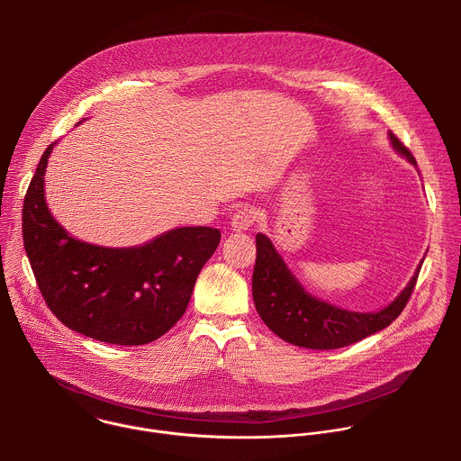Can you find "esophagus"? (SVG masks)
I'll list each match as a JSON object with an SVG mask.
<instances>
[{
  "mask_svg": "<svg viewBox=\"0 0 461 461\" xmlns=\"http://www.w3.org/2000/svg\"><path fill=\"white\" fill-rule=\"evenodd\" d=\"M257 222V212L253 208H240L231 217V230L233 231H246Z\"/></svg>",
  "mask_w": 461,
  "mask_h": 461,
  "instance_id": "34e87169",
  "label": "esophagus"
}]
</instances>
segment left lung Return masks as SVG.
I'll list each match as a JSON object with an SVG mask.
<instances>
[{
	"label": "left lung",
	"instance_id": "1",
	"mask_svg": "<svg viewBox=\"0 0 461 461\" xmlns=\"http://www.w3.org/2000/svg\"><path fill=\"white\" fill-rule=\"evenodd\" d=\"M392 148L416 164L403 142L388 131ZM257 258L253 268V303L267 326L286 343L313 350H332L357 343L386 328L407 306L421 265L409 286L386 308L372 313L348 312L312 297L286 268L272 240L257 233Z\"/></svg>",
	"mask_w": 461,
	"mask_h": 461
}]
</instances>
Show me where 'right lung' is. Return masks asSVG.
Returning a JSON list of instances; mask_svg holds the SVG:
<instances>
[{"label":"right lung","mask_w":461,"mask_h":461,"mask_svg":"<svg viewBox=\"0 0 461 461\" xmlns=\"http://www.w3.org/2000/svg\"><path fill=\"white\" fill-rule=\"evenodd\" d=\"M52 146L23 201V246L47 306L71 330L102 343L135 347L158 339L184 315L221 231L176 228L135 248L73 239L45 204L43 176Z\"/></svg>","instance_id":"1"}]
</instances>
